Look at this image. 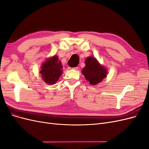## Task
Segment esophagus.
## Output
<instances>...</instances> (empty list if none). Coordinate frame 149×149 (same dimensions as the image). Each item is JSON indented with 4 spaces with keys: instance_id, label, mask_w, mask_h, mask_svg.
<instances>
[{
    "instance_id": "obj_1",
    "label": "esophagus",
    "mask_w": 149,
    "mask_h": 149,
    "mask_svg": "<svg viewBox=\"0 0 149 149\" xmlns=\"http://www.w3.org/2000/svg\"><path fill=\"white\" fill-rule=\"evenodd\" d=\"M69 69L71 70H78V67H74V68H71V67H69Z\"/></svg>"
}]
</instances>
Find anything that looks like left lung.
I'll return each instance as SVG.
<instances>
[{"label": "left lung", "instance_id": "1", "mask_svg": "<svg viewBox=\"0 0 149 149\" xmlns=\"http://www.w3.org/2000/svg\"><path fill=\"white\" fill-rule=\"evenodd\" d=\"M86 66L81 72L87 81L91 85H96L106 77L107 71L97 61L96 58L89 56L85 60Z\"/></svg>", "mask_w": 149, "mask_h": 149}]
</instances>
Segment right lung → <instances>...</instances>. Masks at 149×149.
Wrapping results in <instances>:
<instances>
[{"instance_id":"obj_1","label":"right lung","mask_w":149,"mask_h":149,"mask_svg":"<svg viewBox=\"0 0 149 149\" xmlns=\"http://www.w3.org/2000/svg\"><path fill=\"white\" fill-rule=\"evenodd\" d=\"M40 73L45 82L49 84H55L62 74L63 66L61 62L58 61L56 55L49 58L45 61L41 67Z\"/></svg>"}]
</instances>
